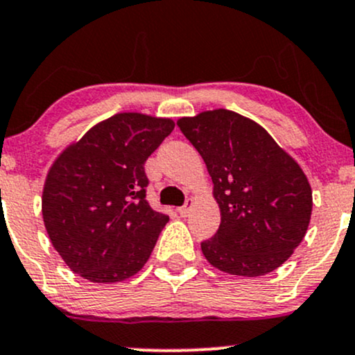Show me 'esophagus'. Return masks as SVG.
Masks as SVG:
<instances>
[{
    "label": "esophagus",
    "mask_w": 355,
    "mask_h": 355,
    "mask_svg": "<svg viewBox=\"0 0 355 355\" xmlns=\"http://www.w3.org/2000/svg\"><path fill=\"white\" fill-rule=\"evenodd\" d=\"M191 205H193V200H191V198H189V200L185 202V205H183V207H180V209H178V214H180V217H187V215L190 214Z\"/></svg>",
    "instance_id": "esophagus-1"
}]
</instances>
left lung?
<instances>
[{"mask_svg": "<svg viewBox=\"0 0 355 355\" xmlns=\"http://www.w3.org/2000/svg\"><path fill=\"white\" fill-rule=\"evenodd\" d=\"M205 162L220 207L202 252L218 270L259 277L288 259L307 232L312 190L299 164L262 126L230 110L177 121Z\"/></svg>", "mask_w": 355, "mask_h": 355, "instance_id": "1", "label": "left lung"}]
</instances>
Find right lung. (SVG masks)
Returning <instances> with one entry per match:
<instances>
[{
	"mask_svg": "<svg viewBox=\"0 0 355 355\" xmlns=\"http://www.w3.org/2000/svg\"><path fill=\"white\" fill-rule=\"evenodd\" d=\"M173 126L170 118L118 113L56 158L44 182L43 222L75 274L113 284L145 266L168 222L146 202L145 162Z\"/></svg>",
	"mask_w": 355,
	"mask_h": 355,
	"instance_id": "obj_1",
	"label": "right lung"
}]
</instances>
